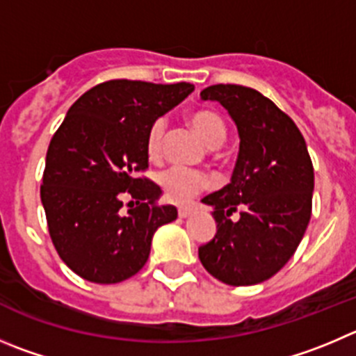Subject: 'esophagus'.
I'll return each mask as SVG.
<instances>
[{
    "label": "esophagus",
    "instance_id": "1",
    "mask_svg": "<svg viewBox=\"0 0 356 356\" xmlns=\"http://www.w3.org/2000/svg\"><path fill=\"white\" fill-rule=\"evenodd\" d=\"M191 212H193V209L191 207H181L179 209V218H182V219L189 218V216H191Z\"/></svg>",
    "mask_w": 356,
    "mask_h": 356
}]
</instances>
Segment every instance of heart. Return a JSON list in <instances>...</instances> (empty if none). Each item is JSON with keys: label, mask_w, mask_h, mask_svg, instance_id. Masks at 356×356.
I'll return each mask as SVG.
<instances>
[{"label": "heart", "mask_w": 356, "mask_h": 356, "mask_svg": "<svg viewBox=\"0 0 356 356\" xmlns=\"http://www.w3.org/2000/svg\"><path fill=\"white\" fill-rule=\"evenodd\" d=\"M189 124L195 131L200 135L202 140L209 145L211 149L221 147L227 140L228 129L225 124L223 118L214 111H195L193 114H189ZM165 121L158 119L151 124L145 137V152H147L149 159L158 161L163 154V140H165ZM212 181L209 175L202 174L197 170H189L184 167H168L167 170H163L159 174V186H161L163 193L174 204H184V202L191 200L195 195H198L204 189L211 188Z\"/></svg>", "instance_id": "1"}]
</instances>
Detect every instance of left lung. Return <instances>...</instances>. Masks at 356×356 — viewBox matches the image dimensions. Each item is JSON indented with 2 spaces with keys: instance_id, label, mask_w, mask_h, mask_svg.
Returning <instances> with one entry per match:
<instances>
[{
  "instance_id": "1",
  "label": "left lung",
  "mask_w": 356,
  "mask_h": 356,
  "mask_svg": "<svg viewBox=\"0 0 356 356\" xmlns=\"http://www.w3.org/2000/svg\"><path fill=\"white\" fill-rule=\"evenodd\" d=\"M200 98L227 108L241 145L230 184L202 198L214 209L218 230L198 248V258L225 284L264 283L288 264L304 237L313 209V161L290 115L257 89L216 84ZM237 208L241 218L232 222Z\"/></svg>"
}]
</instances>
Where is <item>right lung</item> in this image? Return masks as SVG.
Segmentation results:
<instances>
[{
  "label": "right lung",
  "instance_id": "1",
  "mask_svg": "<svg viewBox=\"0 0 356 356\" xmlns=\"http://www.w3.org/2000/svg\"><path fill=\"white\" fill-rule=\"evenodd\" d=\"M193 89L189 82H103L73 103L54 133L40 197L56 251L86 281L114 284L137 274L154 232L177 218L174 205L156 204L161 188L137 172L149 167L152 122ZM126 193L138 207L124 215Z\"/></svg>",
  "mask_w": 356,
  "mask_h": 356
}]
</instances>
